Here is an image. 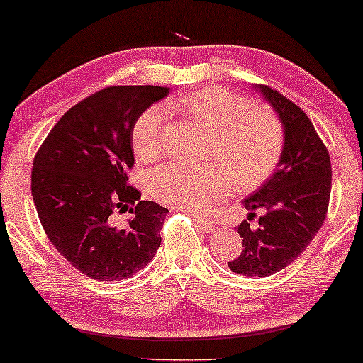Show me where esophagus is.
I'll list each match as a JSON object with an SVG mask.
<instances>
[{
	"instance_id": "34e87169",
	"label": "esophagus",
	"mask_w": 363,
	"mask_h": 363,
	"mask_svg": "<svg viewBox=\"0 0 363 363\" xmlns=\"http://www.w3.org/2000/svg\"><path fill=\"white\" fill-rule=\"evenodd\" d=\"M194 218H196V222L199 223V227H201V230H204V231H212L213 228H216V225H213V222L211 220L209 217H204V216H198V213H194Z\"/></svg>"
}]
</instances>
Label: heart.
<instances>
[{"instance_id": "obj_1", "label": "heart", "mask_w": 363, "mask_h": 363, "mask_svg": "<svg viewBox=\"0 0 363 363\" xmlns=\"http://www.w3.org/2000/svg\"><path fill=\"white\" fill-rule=\"evenodd\" d=\"M169 106L191 116L211 130L204 159L194 167L167 164L147 178V189L164 204L204 212L225 198L235 183L241 189L257 188L272 175L284 147V130L277 116L257 109L254 101L227 88L211 86L172 99ZM167 109L152 104L136 118L132 130L135 156L154 162L162 154Z\"/></svg>"}]
</instances>
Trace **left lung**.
Returning <instances> with one entry per match:
<instances>
[{
    "label": "left lung",
    "mask_w": 363,
    "mask_h": 363,
    "mask_svg": "<svg viewBox=\"0 0 363 363\" xmlns=\"http://www.w3.org/2000/svg\"><path fill=\"white\" fill-rule=\"evenodd\" d=\"M277 112L284 130V147L277 170L242 201L254 216L262 209L259 227L241 222V255L228 262L231 272L270 277L283 270L313 240L323 225L331 193V162L323 141L306 112L270 86H254Z\"/></svg>",
    "instance_id": "left-lung-1"
}]
</instances>
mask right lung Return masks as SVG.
Masks as SVG:
<instances>
[{"label": "right lung", "instance_id": "obj_1", "mask_svg": "<svg viewBox=\"0 0 363 363\" xmlns=\"http://www.w3.org/2000/svg\"><path fill=\"white\" fill-rule=\"evenodd\" d=\"M167 86H109L61 117L33 160L32 196L41 227L65 260L93 280L118 281L151 262L169 209L128 185L136 118ZM133 216L123 225L117 213Z\"/></svg>", "mask_w": 363, "mask_h": 363}]
</instances>
